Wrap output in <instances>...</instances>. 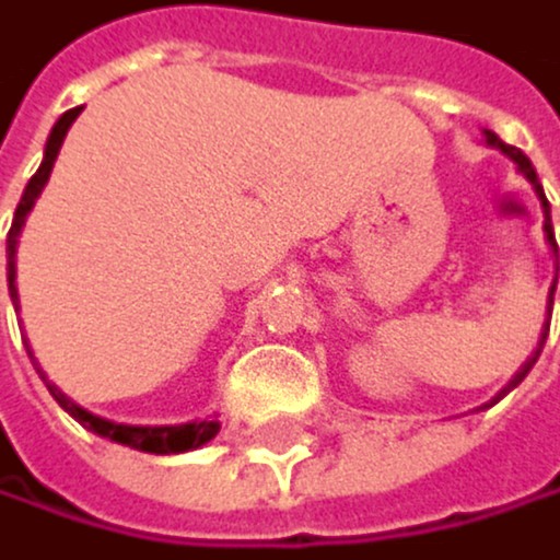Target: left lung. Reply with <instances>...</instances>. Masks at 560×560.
<instances>
[{
	"mask_svg": "<svg viewBox=\"0 0 560 560\" xmlns=\"http://www.w3.org/2000/svg\"><path fill=\"white\" fill-rule=\"evenodd\" d=\"M485 141L492 144V148H499L502 155H509V159H513V162H516V168H520V173H523V179L534 186V194L540 197V207H544V232H547V245H551L555 253H558V242H555V228H551V203H547V197H544V186H540V179H537V168H534V162L526 159V155L520 152V148L505 144V141H502L499 135H492V131H485ZM558 269H560V266H558ZM555 283H558V273H555ZM551 304H555V287H551V298H547V322H551ZM544 342H547V332L540 336V346H537V353H534L530 360H526V363L520 366V371H516V377H513V381H509V384L502 387V395H509V392H513V387H516V384H520V381H523L526 374H530V366L537 363V357H540ZM502 395H499V398H502ZM499 398H495V401H499ZM495 401H492V405H495ZM485 408H488V405H485Z\"/></svg>",
	"mask_w": 560,
	"mask_h": 560,
	"instance_id": "1",
	"label": "left lung"
}]
</instances>
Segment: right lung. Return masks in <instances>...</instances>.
Listing matches in <instances>:
<instances>
[{
    "mask_svg": "<svg viewBox=\"0 0 560 560\" xmlns=\"http://www.w3.org/2000/svg\"><path fill=\"white\" fill-rule=\"evenodd\" d=\"M82 114V106L68 109V114H61V120L55 124L51 138H47V148H44V162L40 168L34 173V179L26 183L23 197L16 203V214H13V228H9V238H5V277H9V298H13V307L20 304V294H16V245H20V232L26 224V214L34 211V200L40 197V189L47 183V176H51L55 168V159L61 152V141L68 135V127L75 124V117ZM30 353V346H26ZM30 360H34V353H30ZM37 366V360H34ZM40 381L47 384V392H51V398L65 408L68 416H72L75 422H82L89 433H96L103 440H114V443H124L131 446V451H144V454H183V451H197V446L211 443L218 436L221 422L218 419H203V422H183V425H124V422H109V419H100L93 412H85L82 405H75L72 398H68L58 384L47 381V374L37 366Z\"/></svg>",
    "mask_w": 560,
    "mask_h": 560,
    "instance_id": "add662e5",
    "label": "right lung"
}]
</instances>
